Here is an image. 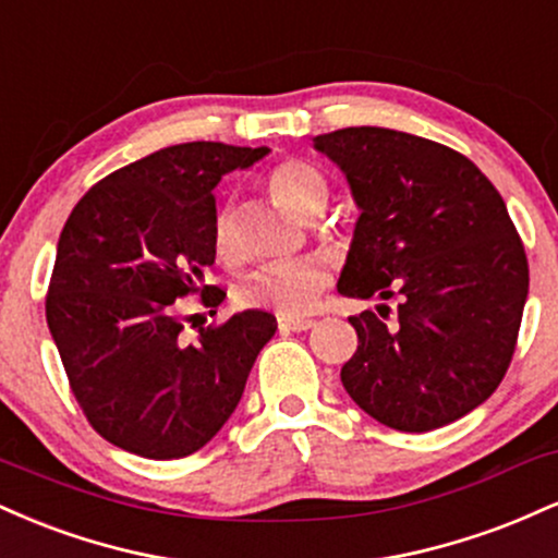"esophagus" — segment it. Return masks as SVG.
Masks as SVG:
<instances>
[{"instance_id":"1","label":"esophagus","mask_w":558,"mask_h":558,"mask_svg":"<svg viewBox=\"0 0 558 558\" xmlns=\"http://www.w3.org/2000/svg\"><path fill=\"white\" fill-rule=\"evenodd\" d=\"M315 325V319H280V332H304Z\"/></svg>"}]
</instances>
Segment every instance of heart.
<instances>
[{
	"label": "heart",
	"mask_w": 558,
	"mask_h": 558,
	"mask_svg": "<svg viewBox=\"0 0 558 558\" xmlns=\"http://www.w3.org/2000/svg\"><path fill=\"white\" fill-rule=\"evenodd\" d=\"M267 191L280 207L291 215L304 217V220L323 213L330 198V185L323 170L310 162H301V159L280 162L267 175ZM213 243L220 259L230 262L235 257L233 220L226 209H220L215 217ZM325 286H328V272L319 262H288V265H272L248 272L235 291V301L246 310H265L283 319H299L310 315Z\"/></svg>",
	"instance_id": "heart-1"
}]
</instances>
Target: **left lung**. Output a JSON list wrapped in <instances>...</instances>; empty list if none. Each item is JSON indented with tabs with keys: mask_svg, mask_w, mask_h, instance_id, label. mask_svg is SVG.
Here are the masks:
<instances>
[{
	"mask_svg": "<svg viewBox=\"0 0 558 558\" xmlns=\"http://www.w3.org/2000/svg\"><path fill=\"white\" fill-rule=\"evenodd\" d=\"M315 149L362 209L338 293L399 299L393 323L386 304L349 317L345 393L401 433L464 417L509 369L530 286L501 194L459 151L390 128H341Z\"/></svg>",
	"mask_w": 558,
	"mask_h": 558,
	"instance_id": "obj_1",
	"label": "left lung"
}]
</instances>
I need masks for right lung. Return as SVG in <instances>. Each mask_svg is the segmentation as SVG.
<instances>
[{
  "mask_svg": "<svg viewBox=\"0 0 558 558\" xmlns=\"http://www.w3.org/2000/svg\"><path fill=\"white\" fill-rule=\"evenodd\" d=\"M267 146L191 141L110 172L83 194L57 243L47 323L88 425L144 459H183L239 407L254 360L278 330L239 312L181 338V299L209 315L226 299L204 286L215 265V185Z\"/></svg>",
  "mask_w": 558,
  "mask_h": 558,
  "instance_id": "1",
  "label": "right lung"
}]
</instances>
